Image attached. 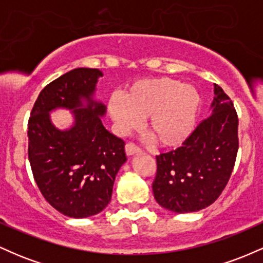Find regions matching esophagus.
Here are the masks:
<instances>
[{
    "instance_id": "esophagus-1",
    "label": "esophagus",
    "mask_w": 263,
    "mask_h": 263,
    "mask_svg": "<svg viewBox=\"0 0 263 263\" xmlns=\"http://www.w3.org/2000/svg\"><path fill=\"white\" fill-rule=\"evenodd\" d=\"M126 153H127V156H134V155H138V153H141L142 151L138 146H136L135 143H132V142H129V143L126 144Z\"/></svg>"
}]
</instances>
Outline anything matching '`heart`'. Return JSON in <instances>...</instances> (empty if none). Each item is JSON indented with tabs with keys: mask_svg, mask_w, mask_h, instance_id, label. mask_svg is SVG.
<instances>
[{
	"mask_svg": "<svg viewBox=\"0 0 263 263\" xmlns=\"http://www.w3.org/2000/svg\"><path fill=\"white\" fill-rule=\"evenodd\" d=\"M199 107L198 90L171 78L135 81L123 96L114 93L107 104L108 115L120 134H127L146 119L147 134L163 148H173L186 140Z\"/></svg>",
	"mask_w": 263,
	"mask_h": 263,
	"instance_id": "obj_1",
	"label": "heart"
}]
</instances>
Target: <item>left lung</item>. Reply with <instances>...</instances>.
<instances>
[{
  "label": "left lung",
  "instance_id": "obj_1",
  "mask_svg": "<svg viewBox=\"0 0 263 263\" xmlns=\"http://www.w3.org/2000/svg\"><path fill=\"white\" fill-rule=\"evenodd\" d=\"M211 114L199 123L182 147L157 156L152 184L156 201L184 214L213 204L228 184L238 149L237 114L234 104L214 84Z\"/></svg>",
  "mask_w": 263,
  "mask_h": 263
}]
</instances>
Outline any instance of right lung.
I'll return each mask as SVG.
<instances>
[{"instance_id":"obj_1","label":"right lung","mask_w":263,"mask_h":263,"mask_svg":"<svg viewBox=\"0 0 263 263\" xmlns=\"http://www.w3.org/2000/svg\"><path fill=\"white\" fill-rule=\"evenodd\" d=\"M102 71L77 68L48 84L28 121V159L45 200L69 218H89L110 203L115 178L127 161L125 142L104 127L106 106L93 99ZM72 111L74 122L60 130L50 112Z\"/></svg>"}]
</instances>
